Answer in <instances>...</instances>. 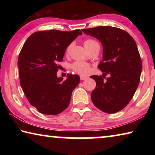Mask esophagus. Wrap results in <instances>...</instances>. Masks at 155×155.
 Listing matches in <instances>:
<instances>
[{"mask_svg": "<svg viewBox=\"0 0 155 155\" xmlns=\"http://www.w3.org/2000/svg\"><path fill=\"white\" fill-rule=\"evenodd\" d=\"M80 78L81 81H83V80H85L87 78V77H86V76H83V75H81L80 76Z\"/></svg>", "mask_w": 155, "mask_h": 155, "instance_id": "1", "label": "esophagus"}]
</instances>
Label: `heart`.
Returning a JSON list of instances; mask_svg holds the SVG:
<instances>
[{
	"mask_svg": "<svg viewBox=\"0 0 155 155\" xmlns=\"http://www.w3.org/2000/svg\"><path fill=\"white\" fill-rule=\"evenodd\" d=\"M98 43L96 41L92 40V39H87L84 41V46L86 48V49L88 48L89 47H90L91 45H93L94 44ZM70 48H71V45L68 46L66 50H65V53L68 54L70 52ZM72 69L74 71L78 72V74H87L90 72L91 67L90 65L87 64L83 61H76L71 65Z\"/></svg>",
	"mask_w": 155,
	"mask_h": 155,
	"instance_id": "heart-1",
	"label": "heart"
}]
</instances>
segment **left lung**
<instances>
[{"mask_svg": "<svg viewBox=\"0 0 155 155\" xmlns=\"http://www.w3.org/2000/svg\"><path fill=\"white\" fill-rule=\"evenodd\" d=\"M82 31L98 39L103 46V59L98 66L103 76L90 77L96 83L91 94L92 103L107 114L121 111L140 83L142 64L137 44L127 31L119 28L101 26ZM107 74L110 75L107 78Z\"/></svg>", "mask_w": 155, "mask_h": 155, "instance_id": "1", "label": "left lung"}]
</instances>
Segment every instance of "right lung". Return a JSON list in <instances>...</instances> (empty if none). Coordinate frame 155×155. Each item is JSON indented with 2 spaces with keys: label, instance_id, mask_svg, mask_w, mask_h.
Masks as SVG:
<instances>
[{
  "label": "right lung",
  "instance_id": "1",
  "mask_svg": "<svg viewBox=\"0 0 155 155\" xmlns=\"http://www.w3.org/2000/svg\"><path fill=\"white\" fill-rule=\"evenodd\" d=\"M82 32L37 31L28 37L19 54L20 83L27 100L41 114L57 115L69 105L72 91L80 82L77 74L66 80L57 77L65 49Z\"/></svg>",
  "mask_w": 155,
  "mask_h": 155
}]
</instances>
